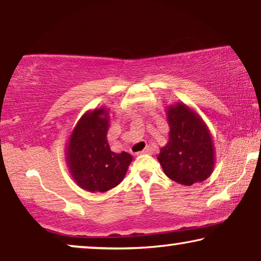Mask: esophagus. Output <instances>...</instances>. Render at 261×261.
I'll use <instances>...</instances> for the list:
<instances>
[{"instance_id": "34e87169", "label": "esophagus", "mask_w": 261, "mask_h": 261, "mask_svg": "<svg viewBox=\"0 0 261 261\" xmlns=\"http://www.w3.org/2000/svg\"><path fill=\"white\" fill-rule=\"evenodd\" d=\"M145 153H150V149L149 148H145L144 150H142V151H139L138 155H145Z\"/></svg>"}]
</instances>
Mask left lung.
Instances as JSON below:
<instances>
[{"label":"left lung","instance_id":"obj_1","mask_svg":"<svg viewBox=\"0 0 261 261\" xmlns=\"http://www.w3.org/2000/svg\"><path fill=\"white\" fill-rule=\"evenodd\" d=\"M169 141L157 160L164 174L183 186L202 182L214 169L212 135L202 118L183 102L167 110Z\"/></svg>","mask_w":261,"mask_h":261}]
</instances>
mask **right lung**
Here are the masks:
<instances>
[{
  "instance_id": "1",
  "label": "right lung",
  "mask_w": 261,
  "mask_h": 261,
  "mask_svg": "<svg viewBox=\"0 0 261 261\" xmlns=\"http://www.w3.org/2000/svg\"><path fill=\"white\" fill-rule=\"evenodd\" d=\"M108 109L84 113L67 144L66 162L76 185L87 192L104 193L123 181L132 156L111 151L108 142Z\"/></svg>"
}]
</instances>
